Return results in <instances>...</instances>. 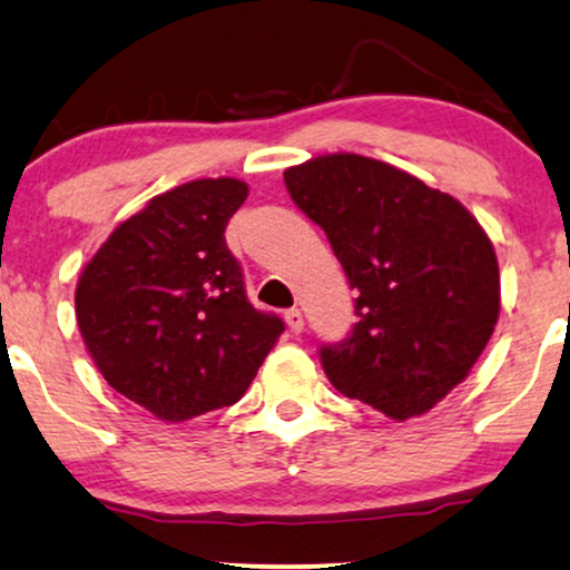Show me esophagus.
<instances>
[{
  "label": "esophagus",
  "instance_id": "esophagus-1",
  "mask_svg": "<svg viewBox=\"0 0 570 570\" xmlns=\"http://www.w3.org/2000/svg\"><path fill=\"white\" fill-rule=\"evenodd\" d=\"M285 324L293 334H301L303 332V314H301V311L298 308L285 311Z\"/></svg>",
  "mask_w": 570,
  "mask_h": 570
}]
</instances>
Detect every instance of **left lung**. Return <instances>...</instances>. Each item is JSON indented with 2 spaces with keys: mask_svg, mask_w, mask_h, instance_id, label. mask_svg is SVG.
Segmentation results:
<instances>
[{
  "mask_svg": "<svg viewBox=\"0 0 570 570\" xmlns=\"http://www.w3.org/2000/svg\"><path fill=\"white\" fill-rule=\"evenodd\" d=\"M357 293L347 340L322 345L334 389L394 420L441 402L485 350L501 311L493 244L462 202L353 153L285 170Z\"/></svg>",
  "mask_w": 570,
  "mask_h": 570,
  "instance_id": "8db88e82",
  "label": "left lung"
}]
</instances>
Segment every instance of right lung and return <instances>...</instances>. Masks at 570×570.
<instances>
[{
  "label": "right lung",
  "instance_id": "right-lung-1",
  "mask_svg": "<svg viewBox=\"0 0 570 570\" xmlns=\"http://www.w3.org/2000/svg\"><path fill=\"white\" fill-rule=\"evenodd\" d=\"M238 178H199L147 202L85 264L77 326L108 386L168 423L236 404L283 318L246 298L225 225Z\"/></svg>",
  "mask_w": 570,
  "mask_h": 570
}]
</instances>
